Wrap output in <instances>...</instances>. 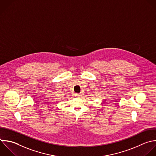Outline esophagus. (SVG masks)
I'll use <instances>...</instances> for the list:
<instances>
[{
	"label": "esophagus",
	"mask_w": 156,
	"mask_h": 156,
	"mask_svg": "<svg viewBox=\"0 0 156 156\" xmlns=\"http://www.w3.org/2000/svg\"><path fill=\"white\" fill-rule=\"evenodd\" d=\"M76 97H77V98H79V97L81 96V94H78V93H76Z\"/></svg>",
	"instance_id": "34e87169"
}]
</instances>
